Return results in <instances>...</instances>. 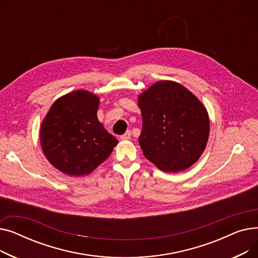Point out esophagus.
<instances>
[{
	"instance_id": "34e87169",
	"label": "esophagus",
	"mask_w": 258,
	"mask_h": 258,
	"mask_svg": "<svg viewBox=\"0 0 258 258\" xmlns=\"http://www.w3.org/2000/svg\"><path fill=\"white\" fill-rule=\"evenodd\" d=\"M131 136H132L131 131H127L125 134L122 135V136L120 137V139L121 140H128V139H131Z\"/></svg>"
}]
</instances>
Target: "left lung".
I'll use <instances>...</instances> for the list:
<instances>
[{"label": "left lung", "mask_w": 258, "mask_h": 258, "mask_svg": "<svg viewBox=\"0 0 258 258\" xmlns=\"http://www.w3.org/2000/svg\"><path fill=\"white\" fill-rule=\"evenodd\" d=\"M142 115L139 144L145 158L160 170L179 172L204 153L210 122L206 107L188 89L160 80L138 95Z\"/></svg>", "instance_id": "obj_1"}]
</instances>
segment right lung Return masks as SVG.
Listing matches in <instances>:
<instances>
[{
	"label": "right lung",
	"mask_w": 258,
	"mask_h": 258,
	"mask_svg": "<svg viewBox=\"0 0 258 258\" xmlns=\"http://www.w3.org/2000/svg\"><path fill=\"white\" fill-rule=\"evenodd\" d=\"M99 100L87 90L70 92L54 101L42 121L43 153L51 165L64 174H90L118 143L97 118Z\"/></svg>",
	"instance_id": "add662e5"
}]
</instances>
